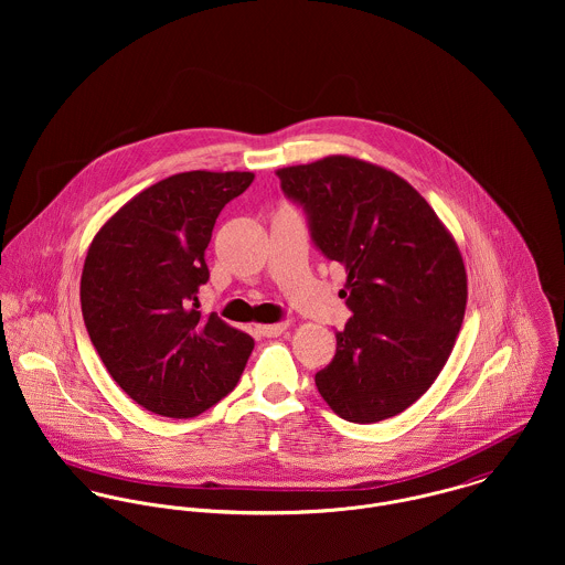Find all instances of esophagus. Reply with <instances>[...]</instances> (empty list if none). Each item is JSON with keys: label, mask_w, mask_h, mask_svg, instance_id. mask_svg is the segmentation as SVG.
I'll list each match as a JSON object with an SVG mask.
<instances>
[{"label": "esophagus", "mask_w": 565, "mask_h": 565, "mask_svg": "<svg viewBox=\"0 0 565 565\" xmlns=\"http://www.w3.org/2000/svg\"><path fill=\"white\" fill-rule=\"evenodd\" d=\"M287 328H289V323H265V326H258V332H260L263 337H278V334H282Z\"/></svg>", "instance_id": "esophagus-1"}]
</instances>
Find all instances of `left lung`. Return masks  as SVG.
I'll use <instances>...</instances> for the list:
<instances>
[{
    "label": "left lung",
    "mask_w": 565,
    "mask_h": 565,
    "mask_svg": "<svg viewBox=\"0 0 565 565\" xmlns=\"http://www.w3.org/2000/svg\"><path fill=\"white\" fill-rule=\"evenodd\" d=\"M302 204L311 237L345 265L352 311L337 352L316 374L343 419L374 424L419 401L444 370L468 305L459 245L398 173L345 154L276 171Z\"/></svg>",
    "instance_id": "obj_1"
}]
</instances>
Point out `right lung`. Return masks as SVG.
Masks as SVG:
<instances>
[{
	"label": "right lung",
	"instance_id": "1",
	"mask_svg": "<svg viewBox=\"0 0 565 565\" xmlns=\"http://www.w3.org/2000/svg\"><path fill=\"white\" fill-rule=\"evenodd\" d=\"M252 171H184L143 189L93 237L82 318L113 381L143 408L193 417L235 390L254 339L198 311L204 249Z\"/></svg>",
	"mask_w": 565,
	"mask_h": 565
}]
</instances>
